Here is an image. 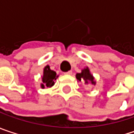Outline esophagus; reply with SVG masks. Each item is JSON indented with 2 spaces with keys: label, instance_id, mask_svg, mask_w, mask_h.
Here are the masks:
<instances>
[{
  "label": "esophagus",
  "instance_id": "1",
  "mask_svg": "<svg viewBox=\"0 0 134 134\" xmlns=\"http://www.w3.org/2000/svg\"><path fill=\"white\" fill-rule=\"evenodd\" d=\"M65 75H72V71H68V72H65Z\"/></svg>",
  "mask_w": 134,
  "mask_h": 134
}]
</instances>
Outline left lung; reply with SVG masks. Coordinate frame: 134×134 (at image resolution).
I'll return each instance as SVG.
<instances>
[{
	"mask_svg": "<svg viewBox=\"0 0 134 134\" xmlns=\"http://www.w3.org/2000/svg\"><path fill=\"white\" fill-rule=\"evenodd\" d=\"M76 79L79 81H85V83L86 84H95V81H94V78L92 75H91L88 68L83 69L81 73H78L76 75Z\"/></svg>",
	"mask_w": 134,
	"mask_h": 134,
	"instance_id": "obj_1",
	"label": "left lung"
}]
</instances>
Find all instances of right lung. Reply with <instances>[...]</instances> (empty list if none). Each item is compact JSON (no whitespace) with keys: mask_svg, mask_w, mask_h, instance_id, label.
Segmentation results:
<instances>
[{"mask_svg":"<svg viewBox=\"0 0 134 134\" xmlns=\"http://www.w3.org/2000/svg\"><path fill=\"white\" fill-rule=\"evenodd\" d=\"M58 76H56V73L53 70H51L49 69V66L47 65L45 67L44 69V72H43V84L41 85L42 88H45V86L46 87H52L54 85V81L56 80V78Z\"/></svg>","mask_w":134,"mask_h":134,"instance_id":"1","label":"right lung"}]
</instances>
